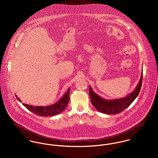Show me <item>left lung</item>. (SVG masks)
I'll list each match as a JSON object with an SVG mask.
<instances>
[{
	"mask_svg": "<svg viewBox=\"0 0 158 158\" xmlns=\"http://www.w3.org/2000/svg\"><path fill=\"white\" fill-rule=\"evenodd\" d=\"M143 74L135 90L127 97L114 100H106L96 94L89 87V95L92 105L100 112L106 114H116L122 112L128 108L139 95L142 86Z\"/></svg>",
	"mask_w": 158,
	"mask_h": 158,
	"instance_id": "1",
	"label": "left lung"
}]
</instances>
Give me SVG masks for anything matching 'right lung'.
<instances>
[{"instance_id": "right-lung-1", "label": "right lung", "mask_w": 158, "mask_h": 158, "mask_svg": "<svg viewBox=\"0 0 158 158\" xmlns=\"http://www.w3.org/2000/svg\"><path fill=\"white\" fill-rule=\"evenodd\" d=\"M69 92L70 89H68L67 92L64 96L55 104L47 106H35L23 103L28 110L32 113L40 115V116H53L63 112L68 106L69 100ZM18 100L21 102V101L16 96Z\"/></svg>"}]
</instances>
